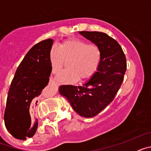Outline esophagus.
<instances>
[{
    "instance_id": "1",
    "label": "esophagus",
    "mask_w": 151,
    "mask_h": 151,
    "mask_svg": "<svg viewBox=\"0 0 151 151\" xmlns=\"http://www.w3.org/2000/svg\"><path fill=\"white\" fill-rule=\"evenodd\" d=\"M50 85H54V84H55V81L50 78Z\"/></svg>"
}]
</instances>
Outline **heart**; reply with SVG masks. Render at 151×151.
Listing matches in <instances>:
<instances>
[{
	"mask_svg": "<svg viewBox=\"0 0 151 151\" xmlns=\"http://www.w3.org/2000/svg\"><path fill=\"white\" fill-rule=\"evenodd\" d=\"M52 73L57 74L68 61L67 69L60 73L57 80L62 84L74 82L79 79L89 78L99 66L101 52L95 45H88L82 40L73 39L64 41L53 47L49 55Z\"/></svg>",
	"mask_w": 151,
	"mask_h": 151,
	"instance_id": "obj_1",
	"label": "heart"
}]
</instances>
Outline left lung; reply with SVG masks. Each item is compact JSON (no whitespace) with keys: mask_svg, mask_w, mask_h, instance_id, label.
I'll return each mask as SVG.
<instances>
[{"mask_svg":"<svg viewBox=\"0 0 151 151\" xmlns=\"http://www.w3.org/2000/svg\"><path fill=\"white\" fill-rule=\"evenodd\" d=\"M78 33L100 48L99 66L81 86L61 85L58 90L76 113L91 118L110 104L116 94L126 70V59L120 45L108 35L85 31Z\"/></svg>","mask_w":151,"mask_h":151,"instance_id":"obj_1","label":"left lung"}]
</instances>
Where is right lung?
<instances>
[{
  "label": "right lung",
  "mask_w": 151,
  "mask_h": 151,
  "mask_svg": "<svg viewBox=\"0 0 151 151\" xmlns=\"http://www.w3.org/2000/svg\"><path fill=\"white\" fill-rule=\"evenodd\" d=\"M54 40L42 41L29 50L19 64L8 91L4 122L15 138L26 140L35 133V106L51 73L50 51Z\"/></svg>",
  "instance_id": "add662e5"
}]
</instances>
